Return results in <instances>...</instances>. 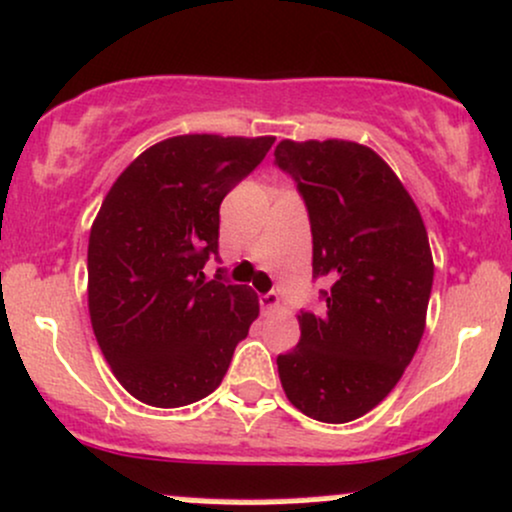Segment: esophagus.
<instances>
[{
  "mask_svg": "<svg viewBox=\"0 0 512 512\" xmlns=\"http://www.w3.org/2000/svg\"><path fill=\"white\" fill-rule=\"evenodd\" d=\"M258 302H261V309H263V312H275V309L280 307V297H278V292H266V295L258 297Z\"/></svg>",
  "mask_w": 512,
  "mask_h": 512,
  "instance_id": "esophagus-1",
  "label": "esophagus"
}]
</instances>
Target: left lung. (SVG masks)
I'll return each mask as SVG.
<instances>
[{
	"mask_svg": "<svg viewBox=\"0 0 512 512\" xmlns=\"http://www.w3.org/2000/svg\"><path fill=\"white\" fill-rule=\"evenodd\" d=\"M275 164L307 203L314 278L331 283L324 312L297 317L300 343L278 355L280 384L314 421H355L396 387L426 331V225L392 166L358 142L283 140Z\"/></svg>",
	"mask_w": 512,
	"mask_h": 512,
	"instance_id": "8db88e82",
	"label": "left lung"
}]
</instances>
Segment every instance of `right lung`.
<instances>
[{
	"mask_svg": "<svg viewBox=\"0 0 512 512\" xmlns=\"http://www.w3.org/2000/svg\"><path fill=\"white\" fill-rule=\"evenodd\" d=\"M275 137L176 135L125 166L89 234V317L103 358L137 401L179 409L220 387L258 317L246 285L208 280L220 203Z\"/></svg>",
	"mask_w": 512,
	"mask_h": 512,
	"instance_id": "add662e5",
	"label": "right lung"
}]
</instances>
